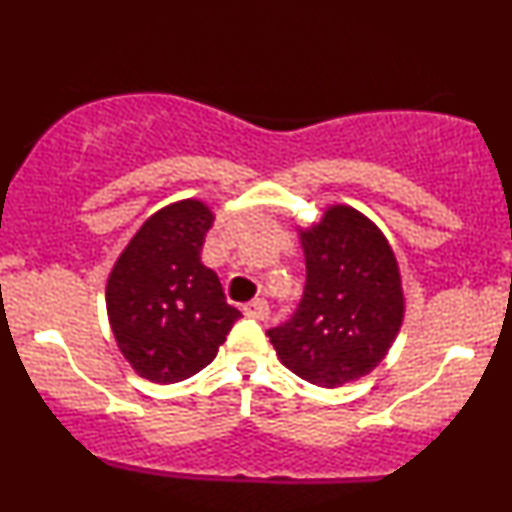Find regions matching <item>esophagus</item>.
I'll list each match as a JSON object with an SVG mask.
<instances>
[{"instance_id":"1","label":"esophagus","mask_w":512,"mask_h":512,"mask_svg":"<svg viewBox=\"0 0 512 512\" xmlns=\"http://www.w3.org/2000/svg\"><path fill=\"white\" fill-rule=\"evenodd\" d=\"M243 313L248 317H255V320H267L269 317V303L264 298H252L250 303L243 305Z\"/></svg>"}]
</instances>
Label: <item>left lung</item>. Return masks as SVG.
<instances>
[{
	"label": "left lung",
	"instance_id": "8db88e82",
	"mask_svg": "<svg viewBox=\"0 0 512 512\" xmlns=\"http://www.w3.org/2000/svg\"><path fill=\"white\" fill-rule=\"evenodd\" d=\"M305 289L267 332L276 356L317 387H342L383 361L404 317L402 276L387 238L361 211L334 204L301 231Z\"/></svg>",
	"mask_w": 512,
	"mask_h": 512
}]
</instances>
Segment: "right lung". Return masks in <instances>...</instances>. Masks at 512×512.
I'll list each match as a JSON object with an SVG mask.
<instances>
[{"label":"right lung","instance_id":"1","mask_svg":"<svg viewBox=\"0 0 512 512\" xmlns=\"http://www.w3.org/2000/svg\"><path fill=\"white\" fill-rule=\"evenodd\" d=\"M211 223L199 199L168 204L144 221L108 276L115 342L151 383H180L209 366L240 317L199 257Z\"/></svg>","mask_w":512,"mask_h":512}]
</instances>
